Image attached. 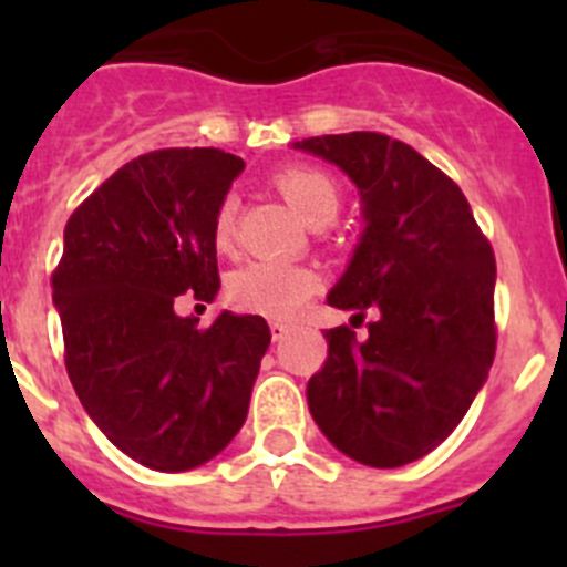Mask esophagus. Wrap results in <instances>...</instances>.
<instances>
[{
	"instance_id": "34e87169",
	"label": "esophagus",
	"mask_w": 567,
	"mask_h": 567,
	"mask_svg": "<svg viewBox=\"0 0 567 567\" xmlns=\"http://www.w3.org/2000/svg\"><path fill=\"white\" fill-rule=\"evenodd\" d=\"M269 329H272V340H284L289 334V323H284V320H272Z\"/></svg>"
}]
</instances>
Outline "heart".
<instances>
[{"label":"heart","mask_w":567,"mask_h":567,"mask_svg":"<svg viewBox=\"0 0 567 567\" xmlns=\"http://www.w3.org/2000/svg\"><path fill=\"white\" fill-rule=\"evenodd\" d=\"M275 187L312 227H323L338 215L340 187L332 175L309 164H292L275 173ZM238 227V198L224 195L213 213V244L229 252ZM318 289V275L298 264L280 260H252L235 269L227 280V298L240 312L267 315V318H292Z\"/></svg>","instance_id":"b5f03b06"}]
</instances>
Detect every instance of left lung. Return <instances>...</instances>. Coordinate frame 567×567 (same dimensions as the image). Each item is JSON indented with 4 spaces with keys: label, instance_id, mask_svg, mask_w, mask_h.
Instances as JSON below:
<instances>
[{
    "label": "left lung",
    "instance_id": "obj_1",
    "mask_svg": "<svg viewBox=\"0 0 567 567\" xmlns=\"http://www.w3.org/2000/svg\"><path fill=\"white\" fill-rule=\"evenodd\" d=\"M295 147L358 184L365 229L329 303L378 315L365 340L327 329L309 412L346 457L414 463L457 429L494 363V249L463 189L409 144L360 130Z\"/></svg>",
    "mask_w": 567,
    "mask_h": 567
}]
</instances>
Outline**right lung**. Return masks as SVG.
Here are the masks:
<instances>
[{"instance_id": "obj_1", "label": "right lung", "mask_w": 567, "mask_h": 567, "mask_svg": "<svg viewBox=\"0 0 567 567\" xmlns=\"http://www.w3.org/2000/svg\"><path fill=\"white\" fill-rule=\"evenodd\" d=\"M238 155L153 150L90 193L64 227L53 303L64 365L84 412L135 463L189 471L224 452L249 412L267 320L221 312L209 329L178 318L175 298L213 300V213Z\"/></svg>"}]
</instances>
